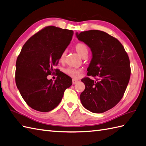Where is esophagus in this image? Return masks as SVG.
<instances>
[{"label":"esophagus","mask_w":146,"mask_h":146,"mask_svg":"<svg viewBox=\"0 0 146 146\" xmlns=\"http://www.w3.org/2000/svg\"><path fill=\"white\" fill-rule=\"evenodd\" d=\"M77 82H78V80H76V79H73L72 80V84H76Z\"/></svg>","instance_id":"1"}]
</instances>
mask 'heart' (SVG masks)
<instances>
[{
    "mask_svg": "<svg viewBox=\"0 0 146 146\" xmlns=\"http://www.w3.org/2000/svg\"><path fill=\"white\" fill-rule=\"evenodd\" d=\"M74 48H75V50H76L77 52L79 54V56H81L82 58L85 56H87V55H88L89 48L86 44L82 43V42L77 43ZM66 51L63 52L61 54L60 56L59 57V60L60 62H63L64 60L65 57H66ZM64 72L66 74H67L68 76L72 77V78L76 79L79 76L80 70L74 69V68H72V67H68L66 69H65Z\"/></svg>",
    "mask_w": 146,
    "mask_h": 146,
    "instance_id": "b5f03b06",
    "label": "heart"
}]
</instances>
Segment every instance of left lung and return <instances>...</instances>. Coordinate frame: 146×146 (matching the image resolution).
I'll use <instances>...</instances> for the list:
<instances>
[{"mask_svg":"<svg viewBox=\"0 0 146 146\" xmlns=\"http://www.w3.org/2000/svg\"><path fill=\"white\" fill-rule=\"evenodd\" d=\"M77 38L91 50L92 57L87 76L81 80L85 89L80 99L86 109L102 113L117 105L122 98L131 76L130 61L121 43L105 32L90 30L76 33Z\"/></svg>","mask_w":146,"mask_h":146,"instance_id":"8db88e82","label":"left lung"}]
</instances>
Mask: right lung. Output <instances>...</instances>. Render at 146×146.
<instances>
[{"label":"right lung","mask_w":146,"mask_h":146,"mask_svg":"<svg viewBox=\"0 0 146 146\" xmlns=\"http://www.w3.org/2000/svg\"><path fill=\"white\" fill-rule=\"evenodd\" d=\"M74 32L48 26L32 36L22 47L16 61L15 83L27 104L37 111L49 112L59 105L72 79L58 71L54 82L46 77L54 70L69 46Z\"/></svg>","instance_id":"obj_1"}]
</instances>
